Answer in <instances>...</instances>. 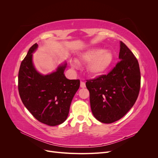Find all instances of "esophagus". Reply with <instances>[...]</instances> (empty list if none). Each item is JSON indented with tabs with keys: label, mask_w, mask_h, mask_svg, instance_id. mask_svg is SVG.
<instances>
[{
	"label": "esophagus",
	"mask_w": 158,
	"mask_h": 158,
	"mask_svg": "<svg viewBox=\"0 0 158 158\" xmlns=\"http://www.w3.org/2000/svg\"><path fill=\"white\" fill-rule=\"evenodd\" d=\"M85 87V84L84 82H82V81H81L80 82V88H84Z\"/></svg>",
	"instance_id": "esophagus-1"
}]
</instances>
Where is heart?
I'll list each match as a JSON object with an SVG mask.
<instances>
[{
	"label": "heart",
	"instance_id": "obj_1",
	"mask_svg": "<svg viewBox=\"0 0 158 158\" xmlns=\"http://www.w3.org/2000/svg\"><path fill=\"white\" fill-rule=\"evenodd\" d=\"M78 59L83 63H88L87 71L90 76H98L103 74L111 65L113 60L112 52L100 48H91L82 52ZM72 66L77 67V62L72 61Z\"/></svg>",
	"mask_w": 158,
	"mask_h": 158
}]
</instances>
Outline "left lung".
I'll return each mask as SVG.
<instances>
[{"instance_id":"8db88e82","label":"left lung","mask_w":158,"mask_h":158,"mask_svg":"<svg viewBox=\"0 0 158 158\" xmlns=\"http://www.w3.org/2000/svg\"><path fill=\"white\" fill-rule=\"evenodd\" d=\"M120 61L108 74L87 80L91 109L95 118L112 123L125 116L135 103L140 88L138 60L127 46L120 41Z\"/></svg>"}]
</instances>
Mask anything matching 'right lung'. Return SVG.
Instances as JSON below:
<instances>
[{
    "label": "right lung",
    "mask_w": 158,
    "mask_h": 158,
    "mask_svg": "<svg viewBox=\"0 0 158 158\" xmlns=\"http://www.w3.org/2000/svg\"><path fill=\"white\" fill-rule=\"evenodd\" d=\"M37 47V44L31 46L21 63L19 94L23 105L37 120L49 126L59 125L67 118L80 80L66 78V62L51 74L44 75L37 72L32 60Z\"/></svg>",
    "instance_id": "1"
}]
</instances>
